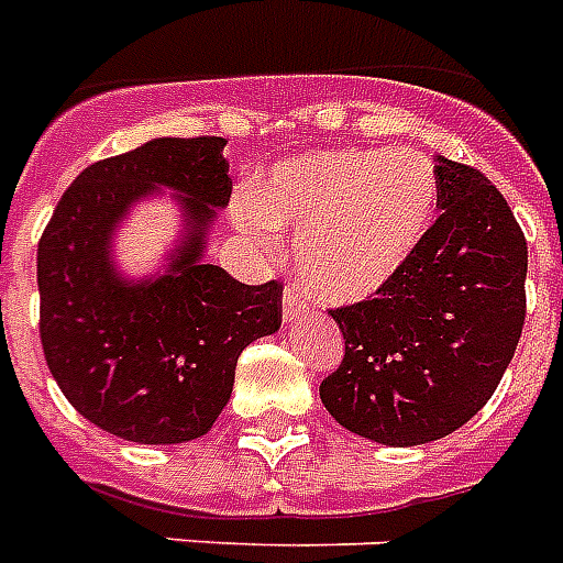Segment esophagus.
<instances>
[{"mask_svg": "<svg viewBox=\"0 0 563 563\" xmlns=\"http://www.w3.org/2000/svg\"><path fill=\"white\" fill-rule=\"evenodd\" d=\"M309 312V300L300 295V289L289 286L286 289V298H283V321H295V318H303Z\"/></svg>", "mask_w": 563, "mask_h": 563, "instance_id": "34e87169", "label": "esophagus"}]
</instances>
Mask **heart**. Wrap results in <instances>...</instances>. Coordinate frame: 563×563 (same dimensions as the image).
I'll use <instances>...</instances> for the list:
<instances>
[{"label": "heart", "instance_id": "heart-1", "mask_svg": "<svg viewBox=\"0 0 563 563\" xmlns=\"http://www.w3.org/2000/svg\"><path fill=\"white\" fill-rule=\"evenodd\" d=\"M438 210V172L415 148H327L277 163L254 203L233 212L256 245L295 228V263L309 291L356 300L400 272Z\"/></svg>", "mask_w": 563, "mask_h": 563}]
</instances>
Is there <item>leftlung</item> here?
<instances>
[{"label": "left lung", "instance_id": "1", "mask_svg": "<svg viewBox=\"0 0 563 563\" xmlns=\"http://www.w3.org/2000/svg\"><path fill=\"white\" fill-rule=\"evenodd\" d=\"M441 216L374 298L330 309L342 365L321 402L385 446L429 444L497 391L526 321V236L479 169L438 157Z\"/></svg>", "mask_w": 563, "mask_h": 563}]
</instances>
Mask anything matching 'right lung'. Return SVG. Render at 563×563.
I'll list each match as a JSON object with an SVG mask.
<instances>
[{
    "label": "right lung",
    "mask_w": 563,
    "mask_h": 563,
    "mask_svg": "<svg viewBox=\"0 0 563 563\" xmlns=\"http://www.w3.org/2000/svg\"><path fill=\"white\" fill-rule=\"evenodd\" d=\"M221 136H161L87 166L37 245L40 342L78 415L136 444L207 435L228 406L239 353L283 321L277 280L245 286L203 263L207 230L228 207ZM166 186L188 230L163 275L125 282L109 239L126 210Z\"/></svg>",
    "instance_id": "add662e5"
}]
</instances>
